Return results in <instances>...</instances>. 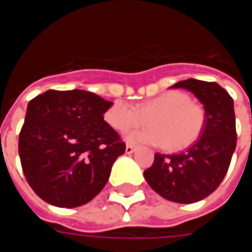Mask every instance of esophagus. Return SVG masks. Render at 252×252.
I'll return each mask as SVG.
<instances>
[{"label":"esophagus","mask_w":252,"mask_h":252,"mask_svg":"<svg viewBox=\"0 0 252 252\" xmlns=\"http://www.w3.org/2000/svg\"><path fill=\"white\" fill-rule=\"evenodd\" d=\"M135 151H136V147H135L133 144H126V154H132V153H135Z\"/></svg>","instance_id":"1"}]
</instances>
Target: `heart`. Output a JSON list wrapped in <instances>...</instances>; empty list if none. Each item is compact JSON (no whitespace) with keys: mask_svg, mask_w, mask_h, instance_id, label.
Masks as SVG:
<instances>
[{"mask_svg":"<svg viewBox=\"0 0 252 252\" xmlns=\"http://www.w3.org/2000/svg\"><path fill=\"white\" fill-rule=\"evenodd\" d=\"M105 120L115 129L126 132L151 124L147 129L133 132L129 140L157 144L169 151L185 150L200 139L205 126V110L186 93L170 90L133 106L116 101L105 112Z\"/></svg>","mask_w":252,"mask_h":252,"instance_id":"b5f03b06","label":"heart"}]
</instances>
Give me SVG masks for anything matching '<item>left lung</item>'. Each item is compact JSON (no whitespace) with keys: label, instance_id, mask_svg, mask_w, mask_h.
I'll return each instance as SVG.
<instances>
[{"label":"left lung","instance_id":"left-lung-1","mask_svg":"<svg viewBox=\"0 0 252 252\" xmlns=\"http://www.w3.org/2000/svg\"><path fill=\"white\" fill-rule=\"evenodd\" d=\"M171 88L186 89L200 99L205 126L200 139L184 153L155 154L144 178L166 200L191 204L213 193L227 174L236 148L233 99L216 82L190 78Z\"/></svg>","mask_w":252,"mask_h":252}]
</instances>
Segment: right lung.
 <instances>
[{"label":"right lung","mask_w":252,"mask_h":252,"mask_svg":"<svg viewBox=\"0 0 252 252\" xmlns=\"http://www.w3.org/2000/svg\"><path fill=\"white\" fill-rule=\"evenodd\" d=\"M112 102L86 90H47L31 99L19 136L21 167L51 205L92 201L109 180L126 143L104 121Z\"/></svg>","instance_id":"1"}]
</instances>
